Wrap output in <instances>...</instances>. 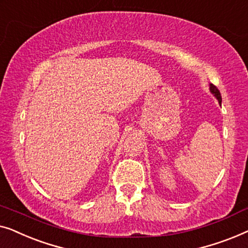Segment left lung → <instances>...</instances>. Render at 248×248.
Here are the masks:
<instances>
[{"label": "left lung", "instance_id": "1", "mask_svg": "<svg viewBox=\"0 0 248 248\" xmlns=\"http://www.w3.org/2000/svg\"><path fill=\"white\" fill-rule=\"evenodd\" d=\"M209 89H210V92L211 94H214L216 99L218 100L219 104H221V95H220V92H219V90L216 88L214 84H209Z\"/></svg>", "mask_w": 248, "mask_h": 248}]
</instances>
